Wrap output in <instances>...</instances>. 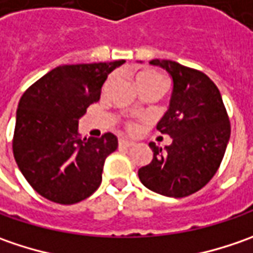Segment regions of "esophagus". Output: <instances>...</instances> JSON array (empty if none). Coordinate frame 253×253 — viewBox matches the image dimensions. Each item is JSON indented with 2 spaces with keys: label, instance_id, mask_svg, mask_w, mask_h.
I'll list each match as a JSON object with an SVG mask.
<instances>
[{
  "label": "esophagus",
  "instance_id": "esophagus-1",
  "mask_svg": "<svg viewBox=\"0 0 253 253\" xmlns=\"http://www.w3.org/2000/svg\"><path fill=\"white\" fill-rule=\"evenodd\" d=\"M135 143L132 141H128V139H124V138H121L120 139V146H124V148H131V146H133Z\"/></svg>",
  "mask_w": 253,
  "mask_h": 253
}]
</instances>
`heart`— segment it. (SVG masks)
<instances>
[{
    "mask_svg": "<svg viewBox=\"0 0 253 253\" xmlns=\"http://www.w3.org/2000/svg\"><path fill=\"white\" fill-rule=\"evenodd\" d=\"M136 84H138L139 90L145 88V87H159V88H162L163 87V77L153 70H145V72H141L136 76ZM125 128H126V131L135 132L138 129V124L135 121H126L125 122Z\"/></svg>",
    "mask_w": 253,
    "mask_h": 253,
    "instance_id": "b5f03b06",
    "label": "heart"
}]
</instances>
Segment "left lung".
Wrapping results in <instances>:
<instances>
[{
    "instance_id": "obj_1",
    "label": "left lung",
    "mask_w": 253,
    "mask_h": 253,
    "mask_svg": "<svg viewBox=\"0 0 253 253\" xmlns=\"http://www.w3.org/2000/svg\"><path fill=\"white\" fill-rule=\"evenodd\" d=\"M173 79L170 107L156 125L173 138L162 149L151 142L153 159L138 171L145 187L168 197H186L217 173L231 135L218 87L207 74L171 60H151Z\"/></svg>"
}]
</instances>
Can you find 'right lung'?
Returning a JSON list of instances; mask_svg holds the SVG:
<instances>
[{
  "instance_id": "1",
  "label": "right lung",
  "mask_w": 253,
  "mask_h": 253,
  "mask_svg": "<svg viewBox=\"0 0 253 253\" xmlns=\"http://www.w3.org/2000/svg\"><path fill=\"white\" fill-rule=\"evenodd\" d=\"M125 60L59 66L35 82L21 97L12 151L26 181L42 197L76 204L100 187L107 156L117 136L84 138L79 118L98 101L108 74Z\"/></svg>"
}]
</instances>
